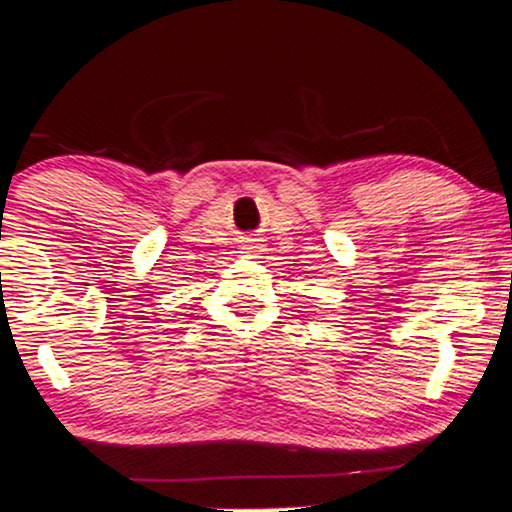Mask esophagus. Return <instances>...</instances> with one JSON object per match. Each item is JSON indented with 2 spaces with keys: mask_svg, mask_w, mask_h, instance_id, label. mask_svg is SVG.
<instances>
[{
  "mask_svg": "<svg viewBox=\"0 0 512 512\" xmlns=\"http://www.w3.org/2000/svg\"><path fill=\"white\" fill-rule=\"evenodd\" d=\"M240 250H243L247 257H257L260 252H265V245H262L260 240H247V243L240 247Z\"/></svg>",
  "mask_w": 512,
  "mask_h": 512,
  "instance_id": "1",
  "label": "esophagus"
}]
</instances>
